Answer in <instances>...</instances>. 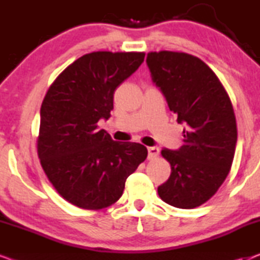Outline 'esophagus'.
Returning <instances> with one entry per match:
<instances>
[{
  "instance_id": "obj_1",
  "label": "esophagus",
  "mask_w": 260,
  "mask_h": 260,
  "mask_svg": "<svg viewBox=\"0 0 260 260\" xmlns=\"http://www.w3.org/2000/svg\"><path fill=\"white\" fill-rule=\"evenodd\" d=\"M159 154V148L158 147H149L148 148V158L152 159L157 157Z\"/></svg>"
}]
</instances>
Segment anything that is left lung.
Listing matches in <instances>:
<instances>
[{
  "label": "left lung",
  "instance_id": "8db88e82",
  "mask_svg": "<svg viewBox=\"0 0 260 260\" xmlns=\"http://www.w3.org/2000/svg\"><path fill=\"white\" fill-rule=\"evenodd\" d=\"M147 65L177 123L186 124L181 148L161 151L172 173L158 195L174 207L195 208L218 191L232 166L238 135L232 103L219 78L197 56L150 52Z\"/></svg>",
  "mask_w": 260,
  "mask_h": 260
}]
</instances>
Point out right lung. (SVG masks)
<instances>
[{
	"instance_id": "obj_1",
	"label": "right lung",
	"mask_w": 260,
	"mask_h": 260,
	"mask_svg": "<svg viewBox=\"0 0 260 260\" xmlns=\"http://www.w3.org/2000/svg\"><path fill=\"white\" fill-rule=\"evenodd\" d=\"M144 53L93 52L66 67L40 110L38 155L66 201L102 209L122 197L125 181L147 158L144 145L116 142L98 120L109 119L113 93L144 61Z\"/></svg>"
}]
</instances>
